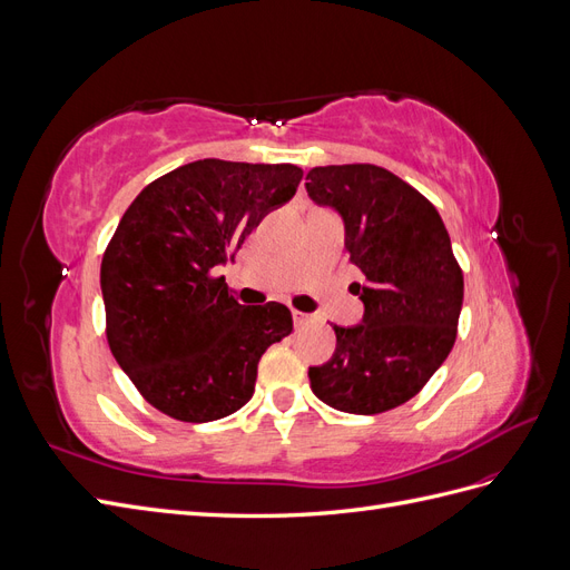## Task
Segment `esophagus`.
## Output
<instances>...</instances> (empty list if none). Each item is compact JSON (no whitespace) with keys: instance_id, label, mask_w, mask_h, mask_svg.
<instances>
[{"instance_id":"esophagus-1","label":"esophagus","mask_w":570,"mask_h":570,"mask_svg":"<svg viewBox=\"0 0 570 570\" xmlns=\"http://www.w3.org/2000/svg\"><path fill=\"white\" fill-rule=\"evenodd\" d=\"M292 321H295V325H297V327H302V325L314 323V321H316V316H314V314H304V312H297V308H292Z\"/></svg>"}]
</instances>
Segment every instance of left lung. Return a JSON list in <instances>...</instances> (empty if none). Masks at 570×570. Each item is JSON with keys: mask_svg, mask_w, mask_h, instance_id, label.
<instances>
[{"mask_svg": "<svg viewBox=\"0 0 570 570\" xmlns=\"http://www.w3.org/2000/svg\"><path fill=\"white\" fill-rule=\"evenodd\" d=\"M306 193L344 220V249L364 281L354 327L333 325L331 361L308 368L321 402L373 416L416 396L450 356L463 304V273L438 209L387 168L316 166Z\"/></svg>", "mask_w": 570, "mask_h": 570, "instance_id": "8db88e82", "label": "left lung"}]
</instances>
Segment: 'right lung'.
Returning a JSON list of instances; mask_svg holds the SVG:
<instances>
[{"instance_id": "add662e5", "label": "right lung", "mask_w": 570, "mask_h": 570, "mask_svg": "<svg viewBox=\"0 0 570 570\" xmlns=\"http://www.w3.org/2000/svg\"><path fill=\"white\" fill-rule=\"evenodd\" d=\"M304 176L292 164L202 159L149 183L101 258L107 340L145 400L185 423L226 419L258 358L292 333L285 304L245 306L216 268Z\"/></svg>"}]
</instances>
